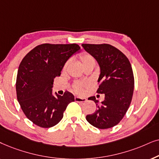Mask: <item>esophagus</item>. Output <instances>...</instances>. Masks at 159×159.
Segmentation results:
<instances>
[{
	"mask_svg": "<svg viewBox=\"0 0 159 159\" xmlns=\"http://www.w3.org/2000/svg\"><path fill=\"white\" fill-rule=\"evenodd\" d=\"M75 101L77 102H84L86 101V99L82 98V97H75Z\"/></svg>",
	"mask_w": 159,
	"mask_h": 159,
	"instance_id": "1",
	"label": "esophagus"
}]
</instances>
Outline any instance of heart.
Wrapping results in <instances>:
<instances>
[{"mask_svg":"<svg viewBox=\"0 0 159 159\" xmlns=\"http://www.w3.org/2000/svg\"><path fill=\"white\" fill-rule=\"evenodd\" d=\"M80 60L83 67L88 66V65H95V59L94 57L92 56L90 54L84 52L80 55ZM85 86V84L84 83H76L74 85V90L77 93H81L83 92V88Z\"/></svg>","mask_w":159,"mask_h":159,"instance_id":"obj_1","label":"heart"}]
</instances>
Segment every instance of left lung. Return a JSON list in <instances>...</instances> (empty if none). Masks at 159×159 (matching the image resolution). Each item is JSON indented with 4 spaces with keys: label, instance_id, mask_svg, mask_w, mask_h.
Masks as SVG:
<instances>
[{
    "label": "left lung",
    "instance_id": "left-lung-1",
    "mask_svg": "<svg viewBox=\"0 0 159 159\" xmlns=\"http://www.w3.org/2000/svg\"><path fill=\"white\" fill-rule=\"evenodd\" d=\"M82 46L98 62L100 75L97 92L105 94L101 102L95 97L89 98L96 103L97 110L86 118L94 127L111 128L122 120L132 102L134 85L132 65L125 55L110 44L84 43Z\"/></svg>",
    "mask_w": 159,
    "mask_h": 159
}]
</instances>
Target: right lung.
Here are the masks:
<instances>
[{"label": "right lung", "mask_w": 159, "mask_h": 159, "mask_svg": "<svg viewBox=\"0 0 159 159\" xmlns=\"http://www.w3.org/2000/svg\"><path fill=\"white\" fill-rule=\"evenodd\" d=\"M76 43L37 46L27 53L19 66L16 91L17 100L26 117L35 125L50 128L62 120L73 94H52L54 78L60 76L65 62L80 50Z\"/></svg>", "instance_id": "right-lung-1"}]
</instances>
